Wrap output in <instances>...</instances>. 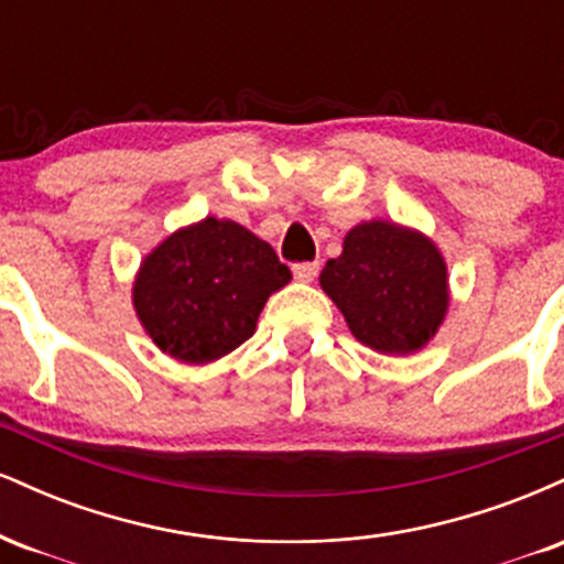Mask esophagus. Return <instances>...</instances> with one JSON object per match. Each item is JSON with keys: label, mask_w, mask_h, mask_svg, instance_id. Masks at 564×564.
Listing matches in <instances>:
<instances>
[{"label": "esophagus", "mask_w": 564, "mask_h": 564, "mask_svg": "<svg viewBox=\"0 0 564 564\" xmlns=\"http://www.w3.org/2000/svg\"><path fill=\"white\" fill-rule=\"evenodd\" d=\"M318 270H321L318 262L294 264V278H296V281H302V283H310V281H315V275H318Z\"/></svg>", "instance_id": "34e87169"}]
</instances>
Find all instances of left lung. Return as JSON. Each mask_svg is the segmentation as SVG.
<instances>
[{"mask_svg":"<svg viewBox=\"0 0 564 564\" xmlns=\"http://www.w3.org/2000/svg\"><path fill=\"white\" fill-rule=\"evenodd\" d=\"M321 289L345 315L360 345L381 355L419 352L448 315V264L422 230L368 219L345 236Z\"/></svg>","mask_w":564,"mask_h":564,"instance_id":"left-lung-1","label":"left lung"}]
</instances>
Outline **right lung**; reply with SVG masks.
Masks as SVG:
<instances>
[{
    "label": "right lung",
    "mask_w": 564,
    "mask_h": 564,
    "mask_svg": "<svg viewBox=\"0 0 564 564\" xmlns=\"http://www.w3.org/2000/svg\"><path fill=\"white\" fill-rule=\"evenodd\" d=\"M289 281L291 270L268 241L232 219L206 217L145 254L132 304L161 352L204 366L241 347L270 294Z\"/></svg>",
    "instance_id": "1"
}]
</instances>
